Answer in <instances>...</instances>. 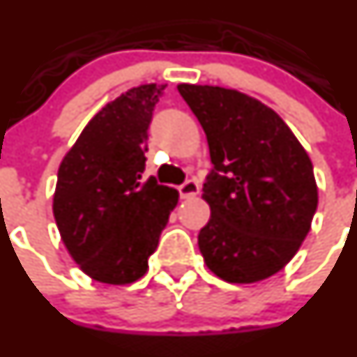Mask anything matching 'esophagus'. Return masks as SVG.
<instances>
[{"label": "esophagus", "instance_id": "34e87169", "mask_svg": "<svg viewBox=\"0 0 357 357\" xmlns=\"http://www.w3.org/2000/svg\"><path fill=\"white\" fill-rule=\"evenodd\" d=\"M178 192L182 199H189V197H194L197 192H199V183L196 180H187L182 185L178 187Z\"/></svg>", "mask_w": 357, "mask_h": 357}]
</instances>
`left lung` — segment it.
<instances>
[{
  "label": "left lung",
  "mask_w": 357,
  "mask_h": 357,
  "mask_svg": "<svg viewBox=\"0 0 357 357\" xmlns=\"http://www.w3.org/2000/svg\"><path fill=\"white\" fill-rule=\"evenodd\" d=\"M206 133L213 170L203 185L210 220L197 245L227 283H257L298 252L317 208L309 154L271 107L241 91L178 84Z\"/></svg>",
  "instance_id": "1"
}]
</instances>
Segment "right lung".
<instances>
[{
    "instance_id": "1",
    "label": "right lung",
    "mask_w": 357,
    "mask_h": 357,
    "mask_svg": "<svg viewBox=\"0 0 357 357\" xmlns=\"http://www.w3.org/2000/svg\"><path fill=\"white\" fill-rule=\"evenodd\" d=\"M165 84H140L90 119L63 156L54 217L67 252L84 274L128 284L147 273L177 189L146 182L147 130Z\"/></svg>"
}]
</instances>
